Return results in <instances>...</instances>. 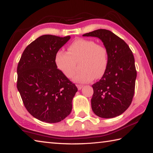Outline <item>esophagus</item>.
Segmentation results:
<instances>
[{"instance_id": "esophagus-1", "label": "esophagus", "mask_w": 153, "mask_h": 153, "mask_svg": "<svg viewBox=\"0 0 153 153\" xmlns=\"http://www.w3.org/2000/svg\"><path fill=\"white\" fill-rule=\"evenodd\" d=\"M76 86H77V88H78V89H79V90H80V89H81L83 87V85H76Z\"/></svg>"}]
</instances>
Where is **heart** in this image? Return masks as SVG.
<instances>
[{"instance_id":"1","label":"heart","mask_w":153,"mask_h":153,"mask_svg":"<svg viewBox=\"0 0 153 153\" xmlns=\"http://www.w3.org/2000/svg\"><path fill=\"white\" fill-rule=\"evenodd\" d=\"M54 64L57 69L67 78L73 75L76 62L79 61L80 71L74 74L73 80L79 82H88L100 79L105 74L108 67V52L103 45L93 40L78 38L68 47V53L56 51Z\"/></svg>"}]
</instances>
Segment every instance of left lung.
<instances>
[{"label": "left lung", "instance_id": "left-lung-1", "mask_svg": "<svg viewBox=\"0 0 153 153\" xmlns=\"http://www.w3.org/2000/svg\"><path fill=\"white\" fill-rule=\"evenodd\" d=\"M82 36L100 39L108 52L105 73L92 85L93 111L105 119L119 116L129 107L134 94L137 71L132 52L123 39L108 30L98 29Z\"/></svg>", "mask_w": 153, "mask_h": 153}]
</instances>
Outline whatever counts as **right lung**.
<instances>
[{"label": "right lung", "instance_id": "right-lung-1", "mask_svg": "<svg viewBox=\"0 0 153 153\" xmlns=\"http://www.w3.org/2000/svg\"><path fill=\"white\" fill-rule=\"evenodd\" d=\"M71 39L51 34L39 36L28 45L17 67V88L25 108L39 120L55 123L72 111L78 89L57 69L54 55Z\"/></svg>", "mask_w": 153, "mask_h": 153}]
</instances>
